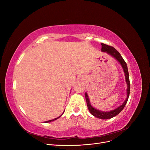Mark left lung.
<instances>
[{"label":"left lung","instance_id":"8db88e82","mask_svg":"<svg viewBox=\"0 0 150 150\" xmlns=\"http://www.w3.org/2000/svg\"><path fill=\"white\" fill-rule=\"evenodd\" d=\"M101 51L106 52L109 55H110L112 57H114L115 59H116L118 62L121 66L122 69H123V72L125 73V81L127 84V89H126V93H127V96L126 98L125 99V101L123 102L121 105L116 108L115 110H111L110 111H103L101 110H97L95 108H94L91 104L90 103L89 98L88 96V94L87 93H85V98H86V103H87V106L88 108V110L90 112L91 114L93 115L94 116L98 117V118L99 119H102V120H108V119H111L112 117L116 116L119 113L123 110V108H125V105L127 103V101H128V99L129 96V92H130V83H129V73H128V67H127L126 63L124 61L123 58L121 56V54L118 51H117V50L114 48L113 47L108 46L106 44H104L101 43Z\"/></svg>","mask_w":150,"mask_h":150}]
</instances>
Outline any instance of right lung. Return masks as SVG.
<instances>
[{
  "label": "right lung",
  "instance_id": "obj_1",
  "mask_svg": "<svg viewBox=\"0 0 150 150\" xmlns=\"http://www.w3.org/2000/svg\"><path fill=\"white\" fill-rule=\"evenodd\" d=\"M63 113H64V112H63ZM63 113H62V114L61 115V116H59V117H56V118H54V119H53V120H49V121H45L44 122H51V121H54V120H56L57 119H58V118H59V117L63 115Z\"/></svg>",
  "mask_w": 150,
  "mask_h": 150
}]
</instances>
